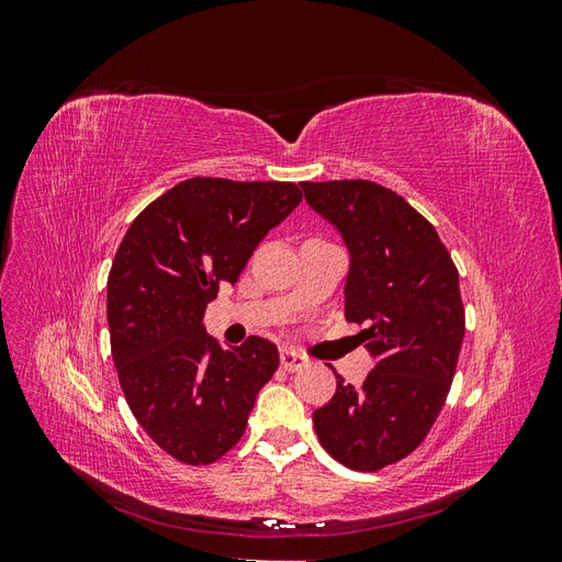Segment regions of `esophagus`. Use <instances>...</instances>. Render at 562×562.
<instances>
[{"label": "esophagus", "mask_w": 562, "mask_h": 562, "mask_svg": "<svg viewBox=\"0 0 562 562\" xmlns=\"http://www.w3.org/2000/svg\"><path fill=\"white\" fill-rule=\"evenodd\" d=\"M304 366H307V359H304L302 353H297L293 349H281V368L283 370L295 372V370H302Z\"/></svg>", "instance_id": "esophagus-1"}]
</instances>
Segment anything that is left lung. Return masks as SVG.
<instances>
[{"instance_id": "left-lung-1", "label": "left lung", "mask_w": 562, "mask_h": 562, "mask_svg": "<svg viewBox=\"0 0 562 562\" xmlns=\"http://www.w3.org/2000/svg\"><path fill=\"white\" fill-rule=\"evenodd\" d=\"M310 206L349 248L345 316L366 326L375 368L361 386L337 375L314 429L339 464L380 471L415 452L440 415L464 339L459 271L434 225L370 180L302 182Z\"/></svg>"}]
</instances>
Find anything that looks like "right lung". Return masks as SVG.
I'll return each instance as SVG.
<instances>
[{"mask_svg": "<svg viewBox=\"0 0 562 562\" xmlns=\"http://www.w3.org/2000/svg\"><path fill=\"white\" fill-rule=\"evenodd\" d=\"M300 201L295 182L196 176L151 201L116 248L108 326L119 384L147 436L182 464H213L239 443L279 368L274 342L250 335L225 349L201 321Z\"/></svg>", "mask_w": 562, "mask_h": 562, "instance_id": "right-lung-1", "label": "right lung"}]
</instances>
